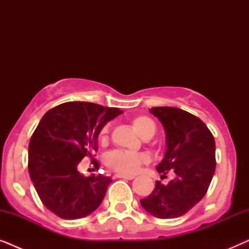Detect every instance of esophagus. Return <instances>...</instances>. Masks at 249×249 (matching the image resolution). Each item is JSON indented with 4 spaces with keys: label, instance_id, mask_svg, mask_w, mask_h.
<instances>
[{
    "label": "esophagus",
    "instance_id": "1",
    "mask_svg": "<svg viewBox=\"0 0 249 249\" xmlns=\"http://www.w3.org/2000/svg\"><path fill=\"white\" fill-rule=\"evenodd\" d=\"M115 177H117V178H122V179H127V180H132L135 178V176H127V175H122V173H117Z\"/></svg>",
    "mask_w": 249,
    "mask_h": 249
}]
</instances>
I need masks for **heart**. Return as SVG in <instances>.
Returning a JSON list of instances; mask_svg holds the SVG:
<instances>
[{"instance_id":"b5f03b06","label":"heart","mask_w":249,"mask_h":249,"mask_svg":"<svg viewBox=\"0 0 249 249\" xmlns=\"http://www.w3.org/2000/svg\"><path fill=\"white\" fill-rule=\"evenodd\" d=\"M131 125L135 131L144 139H149L154 136L156 125L152 119L145 115H138L131 120ZM108 138V125H105L100 132L101 142H107ZM147 161L146 155L141 153H131L124 151H113L107 156V164L111 169L122 175H132L137 172L142 163Z\"/></svg>"}]
</instances>
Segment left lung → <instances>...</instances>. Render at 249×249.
I'll use <instances>...</instances> for the list:
<instances>
[{"mask_svg":"<svg viewBox=\"0 0 249 249\" xmlns=\"http://www.w3.org/2000/svg\"><path fill=\"white\" fill-rule=\"evenodd\" d=\"M166 136V152L156 166L162 177L173 179L155 182L151 195L141 199L149 214L160 219H175L186 214L205 196L215 171V142L206 124L178 107H152Z\"/></svg>","mask_w":249,"mask_h":249,"instance_id":"obj_1","label":"left lung"}]
</instances>
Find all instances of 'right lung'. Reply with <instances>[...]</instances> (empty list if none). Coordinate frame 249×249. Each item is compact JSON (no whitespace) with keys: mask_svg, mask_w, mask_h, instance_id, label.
<instances>
[{"mask_svg":"<svg viewBox=\"0 0 249 249\" xmlns=\"http://www.w3.org/2000/svg\"><path fill=\"white\" fill-rule=\"evenodd\" d=\"M118 107L88 102H68L47 111L29 142L28 170L46 209L66 220L89 215L100 206L110 177H85L78 164L97 151L98 135ZM98 169V162L93 160Z\"/></svg>","mask_w":249,"mask_h":249,"instance_id":"obj_1","label":"right lung"}]
</instances>
